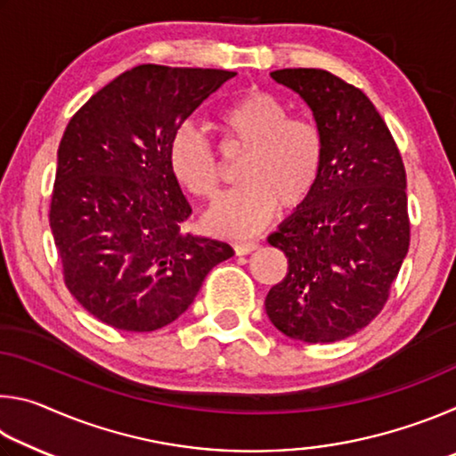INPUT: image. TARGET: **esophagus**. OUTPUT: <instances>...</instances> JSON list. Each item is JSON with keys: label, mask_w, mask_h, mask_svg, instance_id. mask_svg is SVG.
Instances as JSON below:
<instances>
[{"label": "esophagus", "mask_w": 456, "mask_h": 456, "mask_svg": "<svg viewBox=\"0 0 456 456\" xmlns=\"http://www.w3.org/2000/svg\"><path fill=\"white\" fill-rule=\"evenodd\" d=\"M233 247H235L237 256H247V253L256 251L257 247H259V243L257 241H237Z\"/></svg>", "instance_id": "34e87169"}]
</instances>
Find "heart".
<instances>
[{
    "label": "heart",
    "mask_w": 456,
    "mask_h": 456,
    "mask_svg": "<svg viewBox=\"0 0 456 456\" xmlns=\"http://www.w3.org/2000/svg\"><path fill=\"white\" fill-rule=\"evenodd\" d=\"M221 126L241 149V184L219 197L205 213L213 233L245 237L272 219L275 207L293 209L312 197L323 168V136L310 120L291 118L288 104L272 92L249 90L221 112ZM168 167L192 195L211 199L221 171L209 138L183 125L168 142Z\"/></svg>",
    "instance_id": "1"
}]
</instances>
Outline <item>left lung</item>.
Here are the masks:
<instances>
[{
    "instance_id": "left-lung-1",
    "label": "left lung",
    "mask_w": 456,
    "mask_h": 456,
    "mask_svg": "<svg viewBox=\"0 0 456 456\" xmlns=\"http://www.w3.org/2000/svg\"><path fill=\"white\" fill-rule=\"evenodd\" d=\"M272 78L312 108L323 168L312 197L267 237L288 257V273L269 289L265 312L291 339L338 342L382 312L406 257V171L360 88L318 68H285Z\"/></svg>"
}]
</instances>
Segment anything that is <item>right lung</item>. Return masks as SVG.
Returning <instances> with one entry per match:
<instances>
[{
  "label": "right lung",
  "instance_id": "right-lung-1",
  "mask_svg": "<svg viewBox=\"0 0 456 456\" xmlns=\"http://www.w3.org/2000/svg\"><path fill=\"white\" fill-rule=\"evenodd\" d=\"M235 72L142 64L98 90L60 141L50 227L64 281L84 310L125 331L187 312L207 273L233 256L184 233L191 205L168 142Z\"/></svg>",
  "mask_w": 456,
  "mask_h": 456
}]
</instances>
